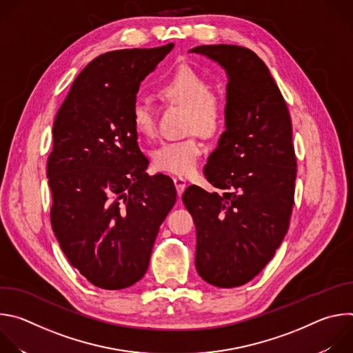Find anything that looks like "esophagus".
Instances as JSON below:
<instances>
[{"label":"esophagus","mask_w":353,"mask_h":353,"mask_svg":"<svg viewBox=\"0 0 353 353\" xmlns=\"http://www.w3.org/2000/svg\"><path fill=\"white\" fill-rule=\"evenodd\" d=\"M173 181H174V185H176L177 194H179V195H181V194H183V191L185 190V185H187L185 179H183V177H173Z\"/></svg>","instance_id":"obj_1"}]
</instances>
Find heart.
<instances>
[{
    "label": "heart",
    "instance_id": "obj_1",
    "mask_svg": "<svg viewBox=\"0 0 353 353\" xmlns=\"http://www.w3.org/2000/svg\"><path fill=\"white\" fill-rule=\"evenodd\" d=\"M158 93L170 103L188 109V130L203 135H214L222 125L223 103L212 93V83L190 67L173 71L158 88ZM134 131L145 139L155 137L154 110L143 102H137L131 110ZM205 152V146L196 138L166 142L154 152L157 169L176 174H192Z\"/></svg>",
    "mask_w": 353,
    "mask_h": 353
}]
</instances>
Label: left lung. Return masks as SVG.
<instances>
[{"mask_svg": "<svg viewBox=\"0 0 353 353\" xmlns=\"http://www.w3.org/2000/svg\"><path fill=\"white\" fill-rule=\"evenodd\" d=\"M190 52L216 61L229 79L226 131L204 170L219 191L190 185L183 194L196 229L195 268L214 286L236 288L263 271L288 232L297 172L292 121L268 67L250 48Z\"/></svg>", "mask_w": 353, "mask_h": 353, "instance_id": "obj_1", "label": "left lung"}]
</instances>
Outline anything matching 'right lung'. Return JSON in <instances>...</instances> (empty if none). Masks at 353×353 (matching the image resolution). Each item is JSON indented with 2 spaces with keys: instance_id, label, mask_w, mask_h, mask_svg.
<instances>
[{
  "instance_id": "obj_1",
  "label": "right lung",
  "mask_w": 353,
  "mask_h": 353,
  "mask_svg": "<svg viewBox=\"0 0 353 353\" xmlns=\"http://www.w3.org/2000/svg\"><path fill=\"white\" fill-rule=\"evenodd\" d=\"M173 46L96 57L74 81L53 124L52 228L71 265L97 288L124 289L145 275L159 226L176 203L172 179L146 173L131 124L141 82Z\"/></svg>"
}]
</instances>
